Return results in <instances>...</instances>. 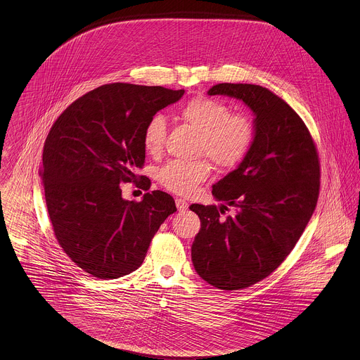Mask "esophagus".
Masks as SVG:
<instances>
[{"instance_id":"1","label":"esophagus","mask_w":360,"mask_h":360,"mask_svg":"<svg viewBox=\"0 0 360 360\" xmlns=\"http://www.w3.org/2000/svg\"><path fill=\"white\" fill-rule=\"evenodd\" d=\"M176 206H177L179 212H186L187 207H188V202L184 201V200H181V198H177V200H176Z\"/></svg>"}]
</instances>
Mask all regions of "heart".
<instances>
[{"label":"heart","instance_id":"b5f03b06","mask_svg":"<svg viewBox=\"0 0 360 360\" xmlns=\"http://www.w3.org/2000/svg\"><path fill=\"white\" fill-rule=\"evenodd\" d=\"M181 120L200 133L198 151L220 167L237 166L251 151L255 124L244 113H230V108L207 97L190 100L180 109ZM166 122L160 115L148 120L143 131V146L148 154L158 155L165 144ZM210 166L205 159L170 160L158 172L160 184L180 195L193 194L205 181Z\"/></svg>","mask_w":360,"mask_h":360}]
</instances>
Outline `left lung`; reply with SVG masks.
Wrapping results in <instances>:
<instances>
[{
  "label": "left lung",
  "instance_id": "left-lung-1",
  "mask_svg": "<svg viewBox=\"0 0 360 360\" xmlns=\"http://www.w3.org/2000/svg\"><path fill=\"white\" fill-rule=\"evenodd\" d=\"M209 96H226L254 113L255 141L240 165L212 186L226 208L194 204L201 230L191 259L195 271L220 290L247 288L273 273L292 251L317 204L319 156L304 120L270 90L257 84L221 83Z\"/></svg>",
  "mask_w": 360,
  "mask_h": 360
}]
</instances>
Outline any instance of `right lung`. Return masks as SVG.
Listing matches in <instances>:
<instances>
[{
	"label": "right lung",
	"mask_w": 360,
	"mask_h": 360,
	"mask_svg": "<svg viewBox=\"0 0 360 360\" xmlns=\"http://www.w3.org/2000/svg\"><path fill=\"white\" fill-rule=\"evenodd\" d=\"M183 94L159 86L105 84L53 123L40 169L46 204L59 245L86 273L108 280L137 270L160 224L177 210L159 190L140 202L127 201L120 183L139 181L146 124ZM141 184L150 188L148 180Z\"/></svg>",
	"instance_id": "right-lung-1"
}]
</instances>
